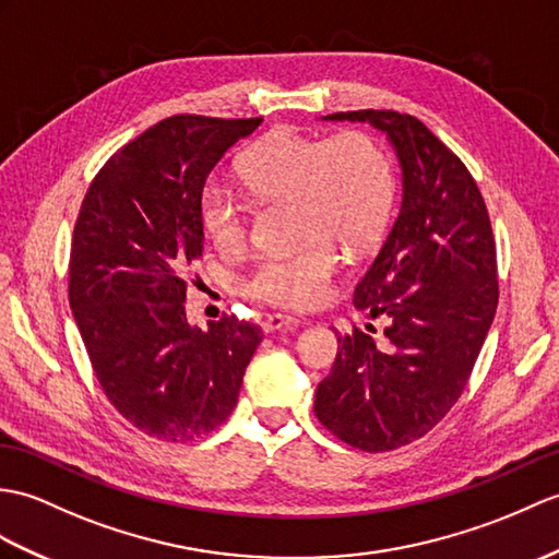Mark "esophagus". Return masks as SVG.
<instances>
[{"mask_svg": "<svg viewBox=\"0 0 559 559\" xmlns=\"http://www.w3.org/2000/svg\"><path fill=\"white\" fill-rule=\"evenodd\" d=\"M297 319L293 314H269L264 319V331L266 333H274V331H281V329H288V326H295Z\"/></svg>", "mask_w": 559, "mask_h": 559, "instance_id": "34e87169", "label": "esophagus"}]
</instances>
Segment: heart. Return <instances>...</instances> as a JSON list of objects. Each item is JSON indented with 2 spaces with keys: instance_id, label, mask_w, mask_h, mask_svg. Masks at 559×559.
<instances>
[{
  "instance_id": "1",
  "label": "heart",
  "mask_w": 559,
  "mask_h": 559,
  "mask_svg": "<svg viewBox=\"0 0 559 559\" xmlns=\"http://www.w3.org/2000/svg\"><path fill=\"white\" fill-rule=\"evenodd\" d=\"M242 178L259 200H293L297 236L307 240L295 250L259 257L242 278L245 295L274 307L326 302L341 266L333 242L361 252L381 236L393 210L391 164L359 131L333 138L281 133L245 159ZM200 224L221 254H238L248 242V206L224 186L202 190Z\"/></svg>"
}]
</instances>
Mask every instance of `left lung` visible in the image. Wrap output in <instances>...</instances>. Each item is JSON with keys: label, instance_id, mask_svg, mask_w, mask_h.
Segmentation results:
<instances>
[{"label": "left lung", "instance_id": "1", "mask_svg": "<svg viewBox=\"0 0 559 559\" xmlns=\"http://www.w3.org/2000/svg\"><path fill=\"white\" fill-rule=\"evenodd\" d=\"M369 121L393 142L402 204L353 302L388 317L385 345L365 331L338 338L314 414L343 443L388 452L419 440L469 381L498 307L490 218L462 159L409 114L359 109L323 116Z\"/></svg>", "mask_w": 559, "mask_h": 559}]
</instances>
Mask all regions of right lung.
Listing matches in <instances>:
<instances>
[{"label": "right lung", "instance_id": "right-lung-1", "mask_svg": "<svg viewBox=\"0 0 559 559\" xmlns=\"http://www.w3.org/2000/svg\"><path fill=\"white\" fill-rule=\"evenodd\" d=\"M259 123L200 114L154 123L99 168L75 218L69 302L90 365L116 412L166 443L230 417L262 343L257 323L224 314L200 331L183 307L202 257L204 180Z\"/></svg>", "mask_w": 559, "mask_h": 559}]
</instances>
